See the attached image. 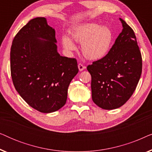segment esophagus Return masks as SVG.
Masks as SVG:
<instances>
[{
	"mask_svg": "<svg viewBox=\"0 0 152 152\" xmlns=\"http://www.w3.org/2000/svg\"><path fill=\"white\" fill-rule=\"evenodd\" d=\"M78 68H79V70H80V71H82L83 70L85 69V66H83L82 64H78Z\"/></svg>",
	"mask_w": 152,
	"mask_h": 152,
	"instance_id": "esophagus-1",
	"label": "esophagus"
}]
</instances>
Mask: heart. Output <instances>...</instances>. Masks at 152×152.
Returning <instances> with one entry per match:
<instances>
[{
	"label": "heart",
	"instance_id": "obj_1",
	"mask_svg": "<svg viewBox=\"0 0 152 152\" xmlns=\"http://www.w3.org/2000/svg\"><path fill=\"white\" fill-rule=\"evenodd\" d=\"M72 40L81 43V51L86 59L97 61L109 53L113 41V33L107 26H100L94 23H82L70 30ZM68 36L61 39L62 45L67 51H74L75 45Z\"/></svg>",
	"mask_w": 152,
	"mask_h": 152
}]
</instances>
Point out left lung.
Wrapping results in <instances>:
<instances>
[{
  "label": "left lung",
  "mask_w": 152,
  "mask_h": 152,
  "mask_svg": "<svg viewBox=\"0 0 152 152\" xmlns=\"http://www.w3.org/2000/svg\"><path fill=\"white\" fill-rule=\"evenodd\" d=\"M122 32L109 53L87 66L92 99L106 110L118 109L130 98L142 73V57L134 30L120 18Z\"/></svg>",
  "instance_id": "left-lung-1"
}]
</instances>
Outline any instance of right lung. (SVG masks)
<instances>
[{
  "label": "right lung",
  "instance_id": "add662e5",
  "mask_svg": "<svg viewBox=\"0 0 152 152\" xmlns=\"http://www.w3.org/2000/svg\"><path fill=\"white\" fill-rule=\"evenodd\" d=\"M55 30L46 18L30 20L14 37L10 52L14 86L33 109L53 113L65 105L68 88L79 71L74 58L57 52Z\"/></svg>",
  "mask_w": 152,
  "mask_h": 152
}]
</instances>
